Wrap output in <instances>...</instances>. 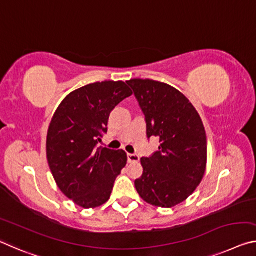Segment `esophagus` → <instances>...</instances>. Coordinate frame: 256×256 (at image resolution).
Returning a JSON list of instances; mask_svg holds the SVG:
<instances>
[{
    "instance_id": "obj_1",
    "label": "esophagus",
    "mask_w": 256,
    "mask_h": 256,
    "mask_svg": "<svg viewBox=\"0 0 256 256\" xmlns=\"http://www.w3.org/2000/svg\"><path fill=\"white\" fill-rule=\"evenodd\" d=\"M128 160L130 163H136V162H139L140 158L136 154H128Z\"/></svg>"
}]
</instances>
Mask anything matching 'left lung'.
<instances>
[{
	"label": "left lung",
	"mask_w": 256,
	"mask_h": 256,
	"mask_svg": "<svg viewBox=\"0 0 256 256\" xmlns=\"http://www.w3.org/2000/svg\"><path fill=\"white\" fill-rule=\"evenodd\" d=\"M144 115L147 136L160 147L141 158L144 173L134 181L149 204L173 208L200 184L208 160V140L200 115L189 100L171 85L152 80H128Z\"/></svg>",
	"instance_id": "obj_1"
}]
</instances>
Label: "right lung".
<instances>
[{
    "mask_svg": "<svg viewBox=\"0 0 256 256\" xmlns=\"http://www.w3.org/2000/svg\"><path fill=\"white\" fill-rule=\"evenodd\" d=\"M132 94L122 80H104L68 94L54 112L46 139L48 163L59 189L84 208L106 202L128 162L124 150L98 148L109 115Z\"/></svg>",
    "mask_w": 256,
    "mask_h": 256,
    "instance_id": "right-lung-1",
    "label": "right lung"
}]
</instances>
